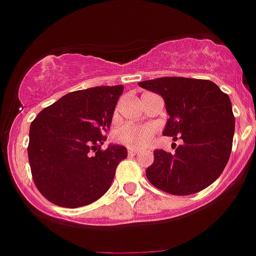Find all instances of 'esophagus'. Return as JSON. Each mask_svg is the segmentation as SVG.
Wrapping results in <instances>:
<instances>
[{
  "label": "esophagus",
  "mask_w": 256,
  "mask_h": 256,
  "mask_svg": "<svg viewBox=\"0 0 256 256\" xmlns=\"http://www.w3.org/2000/svg\"><path fill=\"white\" fill-rule=\"evenodd\" d=\"M138 153H139V150H135V148H128V154L130 156H135L138 154Z\"/></svg>",
  "instance_id": "esophagus-1"
}]
</instances>
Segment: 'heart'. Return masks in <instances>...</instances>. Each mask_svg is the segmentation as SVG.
Instances as JSON below:
<instances>
[{
  "instance_id": "obj_1",
  "label": "heart",
  "mask_w": 256,
  "mask_h": 256,
  "mask_svg": "<svg viewBox=\"0 0 256 256\" xmlns=\"http://www.w3.org/2000/svg\"><path fill=\"white\" fill-rule=\"evenodd\" d=\"M153 135H154L153 126L126 124L116 130L114 139L116 142L130 148H144L150 143Z\"/></svg>"
}]
</instances>
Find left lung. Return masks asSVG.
Returning <instances> with one entry per match:
<instances>
[{"instance_id": "1", "label": "left lung", "mask_w": 256, "mask_h": 256, "mask_svg": "<svg viewBox=\"0 0 256 256\" xmlns=\"http://www.w3.org/2000/svg\"><path fill=\"white\" fill-rule=\"evenodd\" d=\"M161 95L168 122L162 134L183 144L175 153L156 150L146 168L148 180L176 196L205 190L220 176L230 160L234 134V116L230 96L208 80L161 77L139 82Z\"/></svg>"}]
</instances>
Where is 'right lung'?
<instances>
[{"instance_id":"right-lung-1","label":"right lung","mask_w":256,"mask_h":256,"mask_svg":"<svg viewBox=\"0 0 256 256\" xmlns=\"http://www.w3.org/2000/svg\"><path fill=\"white\" fill-rule=\"evenodd\" d=\"M124 86L73 91L42 110L30 124L28 158L37 190L63 208L99 200L114 178L126 146L100 150Z\"/></svg>"}]
</instances>
